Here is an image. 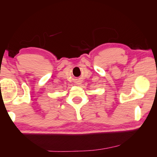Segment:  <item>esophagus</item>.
Returning <instances> with one entry per match:
<instances>
[{
    "label": "esophagus",
    "instance_id": "1",
    "mask_svg": "<svg viewBox=\"0 0 157 157\" xmlns=\"http://www.w3.org/2000/svg\"><path fill=\"white\" fill-rule=\"evenodd\" d=\"M81 84V82L79 81V80H78L76 82V84H78V85H79V84Z\"/></svg>",
    "mask_w": 157,
    "mask_h": 157
}]
</instances>
